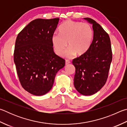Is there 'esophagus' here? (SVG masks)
Listing matches in <instances>:
<instances>
[{
    "label": "esophagus",
    "instance_id": "1",
    "mask_svg": "<svg viewBox=\"0 0 127 127\" xmlns=\"http://www.w3.org/2000/svg\"><path fill=\"white\" fill-rule=\"evenodd\" d=\"M70 63V62L69 61H68V60H66L65 61V65H69Z\"/></svg>",
    "mask_w": 127,
    "mask_h": 127
}]
</instances>
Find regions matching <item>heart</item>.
I'll use <instances>...</instances> for the list:
<instances>
[{"label": "heart", "instance_id": "b5f03b06", "mask_svg": "<svg viewBox=\"0 0 127 127\" xmlns=\"http://www.w3.org/2000/svg\"><path fill=\"white\" fill-rule=\"evenodd\" d=\"M59 34H54L52 43L56 53L62 56L68 46L66 53L68 58L77 54L82 56L88 52L93 40V31L87 23L68 20L62 25Z\"/></svg>", "mask_w": 127, "mask_h": 127}]
</instances>
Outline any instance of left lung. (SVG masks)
Wrapping results in <instances>:
<instances>
[{"instance_id":"8db88e82","label":"left lung","mask_w":127,"mask_h":127,"mask_svg":"<svg viewBox=\"0 0 127 127\" xmlns=\"http://www.w3.org/2000/svg\"><path fill=\"white\" fill-rule=\"evenodd\" d=\"M92 24L93 39L84 54L73 60L75 68L74 85L82 95L96 93L104 86L112 61L110 38L100 25L89 18H84Z\"/></svg>"}]
</instances>
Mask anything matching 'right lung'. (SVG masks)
I'll return each instance as SVG.
<instances>
[{"label":"right lung","instance_id":"right-lung-1","mask_svg":"<svg viewBox=\"0 0 127 127\" xmlns=\"http://www.w3.org/2000/svg\"><path fill=\"white\" fill-rule=\"evenodd\" d=\"M59 18L36 19L18 34L14 61L22 87L34 95H43L52 89L57 73L65 60L54 53L52 37Z\"/></svg>","mask_w":127,"mask_h":127}]
</instances>
